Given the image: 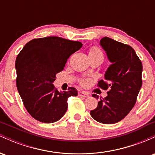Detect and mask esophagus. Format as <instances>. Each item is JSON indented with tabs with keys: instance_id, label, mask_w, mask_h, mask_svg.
Here are the masks:
<instances>
[{
	"instance_id": "1",
	"label": "esophagus",
	"mask_w": 155,
	"mask_h": 155,
	"mask_svg": "<svg viewBox=\"0 0 155 155\" xmlns=\"http://www.w3.org/2000/svg\"><path fill=\"white\" fill-rule=\"evenodd\" d=\"M79 96H80V97H89V93L87 92L81 91L79 92Z\"/></svg>"
}]
</instances>
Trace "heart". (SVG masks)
Returning a JSON list of instances; mask_svg holds the SVG:
<instances>
[{
    "label": "heart",
    "instance_id": "1",
    "mask_svg": "<svg viewBox=\"0 0 155 155\" xmlns=\"http://www.w3.org/2000/svg\"><path fill=\"white\" fill-rule=\"evenodd\" d=\"M89 55H94V56H101V57H102V58L104 57L102 51H101V49L97 47H92L91 49H90V52H89ZM81 84L84 85V86H87V85H88L89 83H90V80H88V79L81 80Z\"/></svg>",
    "mask_w": 155,
    "mask_h": 155
}]
</instances>
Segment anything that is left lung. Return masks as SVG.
<instances>
[{"label": "left lung", "mask_w": 155, "mask_h": 155, "mask_svg": "<svg viewBox=\"0 0 155 155\" xmlns=\"http://www.w3.org/2000/svg\"><path fill=\"white\" fill-rule=\"evenodd\" d=\"M100 44L111 64L105 73L106 81L101 80L97 86L109 91L90 114L101 123L114 124L127 116L136 104L142 86L143 67L130 46L108 37L101 38ZM92 97L98 98L95 94Z\"/></svg>", "instance_id": "1"}]
</instances>
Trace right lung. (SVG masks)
Returning <instances> with one entry per match:
<instances>
[{
	"label": "right lung",
	"mask_w": 155,
	"mask_h": 155,
	"mask_svg": "<svg viewBox=\"0 0 155 155\" xmlns=\"http://www.w3.org/2000/svg\"><path fill=\"white\" fill-rule=\"evenodd\" d=\"M81 47L79 41L45 37L31 40L17 55V90L27 111L36 120L52 123L60 120L67 111L68 98L78 95L74 87L59 92L53 82L69 57Z\"/></svg>",
	"instance_id": "add662e5"
}]
</instances>
